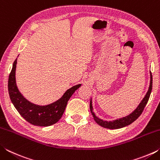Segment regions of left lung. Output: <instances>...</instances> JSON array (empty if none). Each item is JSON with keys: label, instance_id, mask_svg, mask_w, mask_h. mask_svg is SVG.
<instances>
[{"label": "left lung", "instance_id": "left-lung-1", "mask_svg": "<svg viewBox=\"0 0 160 160\" xmlns=\"http://www.w3.org/2000/svg\"><path fill=\"white\" fill-rule=\"evenodd\" d=\"M152 72H150V87H149V90L148 91L147 94H146V95L142 100V102L140 103L138 107L136 108V109H135L134 112H132L131 114L126 116V117L119 118V119H117V120H115L113 121H109V122L106 121H103L102 119H99L97 117L93 112V108H92V100H91L90 108L91 113L93 116L94 121H95L99 126L104 127V128H109V129H118V128H123V127L130 125V124H131L132 122H134V121L136 120V119L138 118L140 115H141V113H142L143 110H144L146 104H147L149 98H150V96L152 92Z\"/></svg>", "mask_w": 160, "mask_h": 160}]
</instances>
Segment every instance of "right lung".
Wrapping results in <instances>:
<instances>
[{
	"label": "right lung",
	"mask_w": 160,
	"mask_h": 160,
	"mask_svg": "<svg viewBox=\"0 0 160 160\" xmlns=\"http://www.w3.org/2000/svg\"><path fill=\"white\" fill-rule=\"evenodd\" d=\"M17 58L12 65L8 78V92L15 109L29 123L39 126H49L58 122L66 109L70 97L81 86V84L72 87L57 101L47 106H39L27 100L19 92L16 85L15 70Z\"/></svg>",
	"instance_id": "right-lung-1"
}]
</instances>
